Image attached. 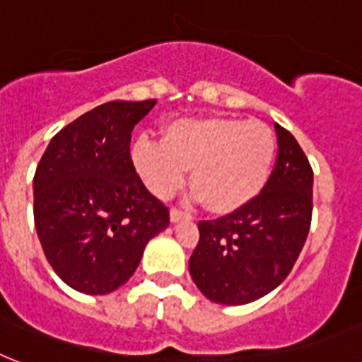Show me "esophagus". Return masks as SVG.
I'll use <instances>...</instances> for the list:
<instances>
[{
  "label": "esophagus",
  "instance_id": "34e87169",
  "mask_svg": "<svg viewBox=\"0 0 362 362\" xmlns=\"http://www.w3.org/2000/svg\"><path fill=\"white\" fill-rule=\"evenodd\" d=\"M169 217H171V223H178V221H182V219H186V214L180 210H176V208H173L171 214H169Z\"/></svg>",
  "mask_w": 362,
  "mask_h": 362
}]
</instances>
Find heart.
I'll return each instance as SVG.
<instances>
[{
    "label": "heart",
    "instance_id": "1",
    "mask_svg": "<svg viewBox=\"0 0 362 362\" xmlns=\"http://www.w3.org/2000/svg\"><path fill=\"white\" fill-rule=\"evenodd\" d=\"M277 141L264 122L240 119H182L161 141L139 137L130 158L143 186L169 199L191 169V199L225 216L247 206L269 180Z\"/></svg>",
    "mask_w": 362,
    "mask_h": 362
}]
</instances>
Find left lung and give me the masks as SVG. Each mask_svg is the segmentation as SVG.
Returning <instances> with one entry per match:
<instances>
[{"label":"left lung","instance_id":"left-lung-1","mask_svg":"<svg viewBox=\"0 0 362 362\" xmlns=\"http://www.w3.org/2000/svg\"><path fill=\"white\" fill-rule=\"evenodd\" d=\"M275 167L257 199L216 221L199 223L189 273L214 303L245 305L275 290L308 236L313 169L290 132L275 124Z\"/></svg>","mask_w":362,"mask_h":362}]
</instances>
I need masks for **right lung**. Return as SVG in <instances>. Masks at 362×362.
<instances>
[{"label":"right lung","instance_id":"right-lung-1","mask_svg":"<svg viewBox=\"0 0 362 362\" xmlns=\"http://www.w3.org/2000/svg\"><path fill=\"white\" fill-rule=\"evenodd\" d=\"M156 100H115L87 111L49 141L33 178L35 228L59 279L104 296L137 269L169 210L132 165L135 124Z\"/></svg>","mask_w":362,"mask_h":362}]
</instances>
